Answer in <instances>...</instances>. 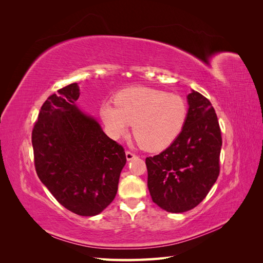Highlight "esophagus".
<instances>
[{"label":"esophagus","mask_w":263,"mask_h":263,"mask_svg":"<svg viewBox=\"0 0 263 263\" xmlns=\"http://www.w3.org/2000/svg\"><path fill=\"white\" fill-rule=\"evenodd\" d=\"M135 157H136V155H135L134 153H132V151H128V150H127L126 151V159H127V160H132V159H134Z\"/></svg>","instance_id":"esophagus-1"}]
</instances>
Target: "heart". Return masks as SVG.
<instances>
[{"mask_svg":"<svg viewBox=\"0 0 263 263\" xmlns=\"http://www.w3.org/2000/svg\"><path fill=\"white\" fill-rule=\"evenodd\" d=\"M101 118L113 138L121 137L133 124V135L148 151L171 145L187 117V104L180 95L153 87H130L115 97V105L104 103Z\"/></svg>","mask_w":263,"mask_h":263,"instance_id":"b5f03b06","label":"heart"}]
</instances>
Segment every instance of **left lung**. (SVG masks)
<instances>
[{"label": "left lung", "instance_id": "1", "mask_svg": "<svg viewBox=\"0 0 263 263\" xmlns=\"http://www.w3.org/2000/svg\"><path fill=\"white\" fill-rule=\"evenodd\" d=\"M184 127L161 154L146 158L148 189L159 208L183 213L200 204L219 176L221 134L212 103L201 93L187 95Z\"/></svg>", "mask_w": 263, "mask_h": 263}]
</instances>
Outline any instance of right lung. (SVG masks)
<instances>
[{
	"instance_id": "1",
	"label": "right lung",
	"mask_w": 263,
	"mask_h": 263,
	"mask_svg": "<svg viewBox=\"0 0 263 263\" xmlns=\"http://www.w3.org/2000/svg\"><path fill=\"white\" fill-rule=\"evenodd\" d=\"M77 83L45 101L31 133L37 176L63 208L94 216L113 202L124 148L107 137L100 124L76 105Z\"/></svg>"
}]
</instances>
